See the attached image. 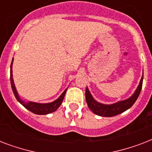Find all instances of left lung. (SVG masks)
<instances>
[{
  "mask_svg": "<svg viewBox=\"0 0 152 152\" xmlns=\"http://www.w3.org/2000/svg\"><path fill=\"white\" fill-rule=\"evenodd\" d=\"M143 78H144V76H142L139 86L137 88L135 93L129 99L124 100V101L118 102L114 104H111V105H104V104L99 103L95 101L87 88L85 91V97L88 107L93 113L97 115L102 116V117H113V116L123 113L124 111L129 109L135 103V102L137 101V98L139 96L140 91H141Z\"/></svg>",
  "mask_w": 152,
  "mask_h": 152,
  "instance_id": "8db88e82",
  "label": "left lung"
}]
</instances>
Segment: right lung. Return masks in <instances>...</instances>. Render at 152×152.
Segmentation results:
<instances>
[{"instance_id": "1", "label": "right lung", "mask_w": 152, "mask_h": 152, "mask_svg": "<svg viewBox=\"0 0 152 152\" xmlns=\"http://www.w3.org/2000/svg\"><path fill=\"white\" fill-rule=\"evenodd\" d=\"M13 61V59H12ZM12 62L11 64V69H10V80H11V85H12V89L14 93L15 99H17V101L21 103L23 106H24L25 108L27 109L28 110H30L32 113H35V114H48L52 112H54L55 110H57V108L61 106V104L62 103V101L64 99V95L66 93L65 90L64 92L62 93V95L60 96L57 100H55L54 102H50V103H46V104H41L37 103V102H25L23 100L20 99V97L18 96L17 91L15 88V84L13 82L12 78Z\"/></svg>"}]
</instances>
